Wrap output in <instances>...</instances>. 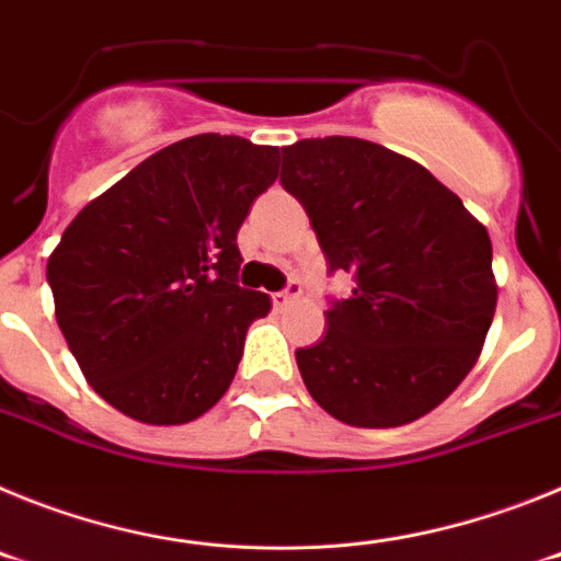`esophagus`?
<instances>
[{
  "mask_svg": "<svg viewBox=\"0 0 561 561\" xmlns=\"http://www.w3.org/2000/svg\"><path fill=\"white\" fill-rule=\"evenodd\" d=\"M297 295H300V284H297V280H289V286H286L284 291H272V306H275V309H284V306H289Z\"/></svg>",
  "mask_w": 561,
  "mask_h": 561,
  "instance_id": "34e87169",
  "label": "esophagus"
}]
</instances>
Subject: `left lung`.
<instances>
[{"label":"left lung","instance_id":"1","mask_svg":"<svg viewBox=\"0 0 561 561\" xmlns=\"http://www.w3.org/2000/svg\"><path fill=\"white\" fill-rule=\"evenodd\" d=\"M280 185L304 205L329 272H351L323 340L297 351L311 399L351 427L427 415L474 368L497 306L492 241L419 162L359 137L284 148Z\"/></svg>","mask_w":561,"mask_h":561}]
</instances>
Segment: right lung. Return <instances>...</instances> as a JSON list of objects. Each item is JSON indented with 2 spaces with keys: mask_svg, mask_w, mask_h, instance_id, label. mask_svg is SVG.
<instances>
[{
  "mask_svg": "<svg viewBox=\"0 0 561 561\" xmlns=\"http://www.w3.org/2000/svg\"><path fill=\"white\" fill-rule=\"evenodd\" d=\"M275 146L196 134L101 193L47 261L56 320L98 396L142 424H187L230 388L264 291L236 236L277 180Z\"/></svg>",
  "mask_w": 561,
  "mask_h": 561,
  "instance_id": "add662e5",
  "label": "right lung"
}]
</instances>
